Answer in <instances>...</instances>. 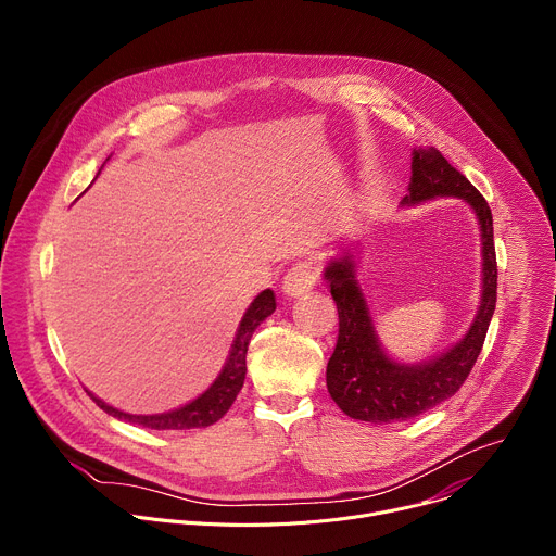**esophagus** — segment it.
I'll return each instance as SVG.
<instances>
[{
    "label": "esophagus",
    "mask_w": 556,
    "mask_h": 556,
    "mask_svg": "<svg viewBox=\"0 0 556 556\" xmlns=\"http://www.w3.org/2000/svg\"><path fill=\"white\" fill-rule=\"evenodd\" d=\"M316 283V273H314V264L312 262H299L294 264L288 275L281 281V292L288 299H299L303 294H307Z\"/></svg>",
    "instance_id": "esophagus-1"
}]
</instances>
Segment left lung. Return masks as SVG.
Returning a JSON list of instances; mask_svg holds the SVG:
<instances>
[{"instance_id":"left-lung-1","label":"left lung","mask_w":556,"mask_h":556,"mask_svg":"<svg viewBox=\"0 0 556 556\" xmlns=\"http://www.w3.org/2000/svg\"><path fill=\"white\" fill-rule=\"evenodd\" d=\"M435 198L464 200L482 232V299L466 334L446 352L422 363L393 361L378 339L367 299L356 277V247L326 264L324 279L339 309V339L328 361L326 380L332 401L343 414L371 425L416 418L451 399L478 361L497 301V260L493 242V213L446 157L429 147L414 149L412 180L403 206Z\"/></svg>"}]
</instances>
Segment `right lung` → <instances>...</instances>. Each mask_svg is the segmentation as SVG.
<instances>
[{
  "mask_svg": "<svg viewBox=\"0 0 556 556\" xmlns=\"http://www.w3.org/2000/svg\"><path fill=\"white\" fill-rule=\"evenodd\" d=\"M277 303H275V292L268 288L264 292H260L253 303L249 305V309L244 312L240 328H237L235 341L230 345L228 358L222 367V371L217 374V378L213 380V384L200 393L195 401L187 403L180 409L174 412H165V414H153V416H136V414H125L114 409L112 405L103 403L101 399L92 391H88L92 395V401L110 416L118 418V420H127L134 425H140L144 429H155V431H182V429H204L211 427L213 422H217L235 403L237 393H240L244 378H247V352H249V343L253 332L268 319V316L275 312Z\"/></svg>",
  "mask_w": 556,
  "mask_h": 556,
  "instance_id": "1",
  "label": "right lung"
}]
</instances>
